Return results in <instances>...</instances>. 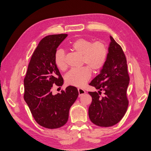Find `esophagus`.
Segmentation results:
<instances>
[{"label": "esophagus", "mask_w": 151, "mask_h": 151, "mask_svg": "<svg viewBox=\"0 0 151 151\" xmlns=\"http://www.w3.org/2000/svg\"><path fill=\"white\" fill-rule=\"evenodd\" d=\"M78 90L79 96H82L83 95H84L86 93V91L83 89H82V88H78Z\"/></svg>", "instance_id": "obj_1"}]
</instances>
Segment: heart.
Listing matches in <instances>:
<instances>
[{"instance_id": "b5f03b06", "label": "heart", "mask_w": 151, "mask_h": 151, "mask_svg": "<svg viewBox=\"0 0 151 151\" xmlns=\"http://www.w3.org/2000/svg\"><path fill=\"white\" fill-rule=\"evenodd\" d=\"M71 50L81 55V63L86 64L93 71H98L104 66L108 55V49L104 42L91 41L85 38H78L69 44ZM55 61L60 70L66 68L65 52L58 50L55 55ZM91 75L88 66L71 70L65 76L66 82L68 85L81 87L85 85Z\"/></svg>"}]
</instances>
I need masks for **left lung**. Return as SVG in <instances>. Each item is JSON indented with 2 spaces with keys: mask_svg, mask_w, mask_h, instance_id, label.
Instances as JSON below:
<instances>
[{
  "mask_svg": "<svg viewBox=\"0 0 151 151\" xmlns=\"http://www.w3.org/2000/svg\"><path fill=\"white\" fill-rule=\"evenodd\" d=\"M110 38L105 65L89 84L99 91L88 92L92 97L89 118L94 124L105 127L120 122L129 105L126 95L130 80L127 60L121 46L111 36ZM101 91L104 92L103 96Z\"/></svg>",
  "mask_w": 151,
  "mask_h": 151,
  "instance_id": "obj_1",
  "label": "left lung"
}]
</instances>
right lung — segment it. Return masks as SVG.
<instances>
[{
	"label": "right lung",
	"instance_id": "right-lung-1",
	"mask_svg": "<svg viewBox=\"0 0 151 151\" xmlns=\"http://www.w3.org/2000/svg\"><path fill=\"white\" fill-rule=\"evenodd\" d=\"M67 36L66 34L53 35L41 40L24 80V100L36 122L47 129L60 128L67 122L70 109L78 96V91L73 86L60 93H52L53 85L61 86L64 83L55 57L58 47Z\"/></svg>",
	"mask_w": 151,
	"mask_h": 151
}]
</instances>
